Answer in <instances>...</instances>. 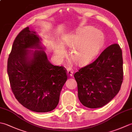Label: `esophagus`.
Here are the masks:
<instances>
[{"mask_svg": "<svg viewBox=\"0 0 132 132\" xmlns=\"http://www.w3.org/2000/svg\"><path fill=\"white\" fill-rule=\"evenodd\" d=\"M67 71H68V75L69 77L72 76V75H73V73H74L73 70L70 69V68H68V69H67Z\"/></svg>", "mask_w": 132, "mask_h": 132, "instance_id": "1", "label": "esophagus"}]
</instances>
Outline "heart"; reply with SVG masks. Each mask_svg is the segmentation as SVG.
Instances as JSON below:
<instances>
[{
	"label": "heart",
	"mask_w": 132,
	"mask_h": 132,
	"mask_svg": "<svg viewBox=\"0 0 132 132\" xmlns=\"http://www.w3.org/2000/svg\"><path fill=\"white\" fill-rule=\"evenodd\" d=\"M104 40L99 30L89 26L80 28L74 33L64 36L61 44L54 45L53 52L58 60L66 55L64 47H72L70 58L75 63L81 64L91 60L99 51Z\"/></svg>",
	"instance_id": "b5f03b06"
}]
</instances>
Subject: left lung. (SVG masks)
<instances>
[{"label":"left lung","instance_id":"left-lung-1","mask_svg":"<svg viewBox=\"0 0 132 132\" xmlns=\"http://www.w3.org/2000/svg\"><path fill=\"white\" fill-rule=\"evenodd\" d=\"M122 50L114 44L106 47L96 60L74 74L78 97L89 108L102 107L118 94L123 80Z\"/></svg>","mask_w":132,"mask_h":132}]
</instances>
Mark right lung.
Listing matches in <instances>:
<instances>
[{
    "label": "right lung",
    "instance_id": "obj_1",
    "mask_svg": "<svg viewBox=\"0 0 132 132\" xmlns=\"http://www.w3.org/2000/svg\"><path fill=\"white\" fill-rule=\"evenodd\" d=\"M40 40L28 27L22 30L13 43L7 73L11 89L21 105L36 112H47L58 105L68 74L64 67L53 65L47 60Z\"/></svg>",
    "mask_w": 132,
    "mask_h": 132
}]
</instances>
